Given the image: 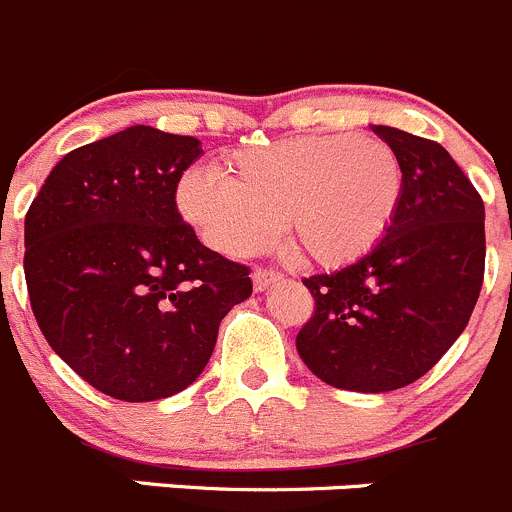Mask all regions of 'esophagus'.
<instances>
[{"label":"esophagus","mask_w":512,"mask_h":512,"mask_svg":"<svg viewBox=\"0 0 512 512\" xmlns=\"http://www.w3.org/2000/svg\"><path fill=\"white\" fill-rule=\"evenodd\" d=\"M251 279H253V289L264 291V289H269V286L279 284L281 274H276V271H269V269H256L251 274Z\"/></svg>","instance_id":"obj_1"}]
</instances>
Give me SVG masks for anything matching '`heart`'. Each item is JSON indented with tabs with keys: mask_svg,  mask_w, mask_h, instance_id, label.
<instances>
[{
	"mask_svg": "<svg viewBox=\"0 0 512 512\" xmlns=\"http://www.w3.org/2000/svg\"><path fill=\"white\" fill-rule=\"evenodd\" d=\"M405 173L374 135H299L228 155L223 178L183 175L178 208L226 256L271 246L286 223L291 243L319 266H347L372 251L397 216Z\"/></svg>",
	"mask_w": 512,
	"mask_h": 512,
	"instance_id": "1",
	"label": "heart"
}]
</instances>
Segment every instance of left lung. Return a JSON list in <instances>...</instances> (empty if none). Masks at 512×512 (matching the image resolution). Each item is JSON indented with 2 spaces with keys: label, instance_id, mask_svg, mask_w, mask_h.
<instances>
[{
  "label": "left lung",
  "instance_id": "left-lung-1",
  "mask_svg": "<svg viewBox=\"0 0 512 512\" xmlns=\"http://www.w3.org/2000/svg\"><path fill=\"white\" fill-rule=\"evenodd\" d=\"M372 133L402 163L397 216L367 256L304 279L316 309L296 352L321 382L377 394L430 372L465 332L485 274V206L440 143Z\"/></svg>",
  "mask_w": 512,
  "mask_h": 512
}]
</instances>
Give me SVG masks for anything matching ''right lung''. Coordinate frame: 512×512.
Returning a JSON list of instances; mask_svg holds the SVG:
<instances>
[{
  "instance_id": "add662e5",
  "label": "right lung",
  "mask_w": 512,
  "mask_h": 512,
  "mask_svg": "<svg viewBox=\"0 0 512 512\" xmlns=\"http://www.w3.org/2000/svg\"><path fill=\"white\" fill-rule=\"evenodd\" d=\"M201 140L133 125L67 153L24 218V279L47 344L123 402L186 389L218 324L251 296L248 269L180 218V175Z\"/></svg>"
}]
</instances>
